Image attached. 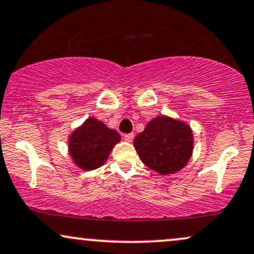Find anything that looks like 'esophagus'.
Instances as JSON below:
<instances>
[{"label": "esophagus", "instance_id": "1", "mask_svg": "<svg viewBox=\"0 0 254 254\" xmlns=\"http://www.w3.org/2000/svg\"><path fill=\"white\" fill-rule=\"evenodd\" d=\"M133 137H135V135H133V133H125L124 139L127 140V142H132Z\"/></svg>", "mask_w": 254, "mask_h": 254}]
</instances>
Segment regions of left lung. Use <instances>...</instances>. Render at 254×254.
<instances>
[{
  "mask_svg": "<svg viewBox=\"0 0 254 254\" xmlns=\"http://www.w3.org/2000/svg\"><path fill=\"white\" fill-rule=\"evenodd\" d=\"M143 163L161 175L180 172L193 154L194 138L185 122L160 116L146 124L133 139Z\"/></svg>",
  "mask_w": 254,
  "mask_h": 254,
  "instance_id": "8db88e82",
  "label": "left lung"
}]
</instances>
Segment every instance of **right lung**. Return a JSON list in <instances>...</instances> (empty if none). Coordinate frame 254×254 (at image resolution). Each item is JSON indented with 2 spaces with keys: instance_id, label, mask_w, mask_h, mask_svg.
<instances>
[{
  "instance_id": "obj_1",
  "label": "right lung",
  "mask_w": 254,
  "mask_h": 254,
  "mask_svg": "<svg viewBox=\"0 0 254 254\" xmlns=\"http://www.w3.org/2000/svg\"><path fill=\"white\" fill-rule=\"evenodd\" d=\"M119 140L121 136L117 131L90 117L69 136V156L75 166L82 170L97 169L105 163L112 148Z\"/></svg>"
}]
</instances>
